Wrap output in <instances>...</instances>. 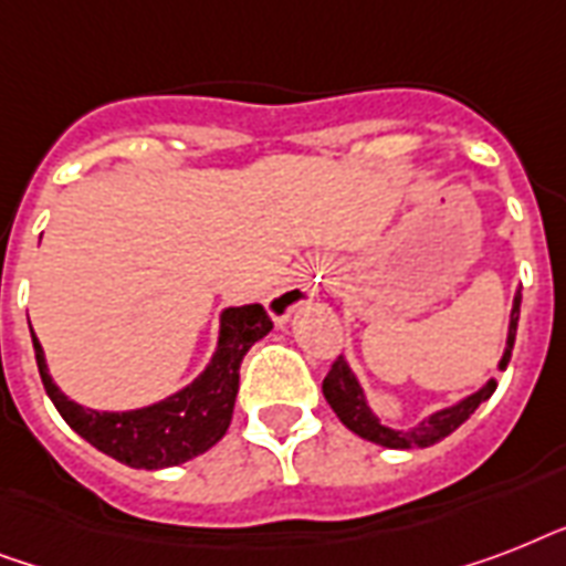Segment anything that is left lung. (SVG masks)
<instances>
[{
  "mask_svg": "<svg viewBox=\"0 0 566 566\" xmlns=\"http://www.w3.org/2000/svg\"><path fill=\"white\" fill-rule=\"evenodd\" d=\"M520 300H523V296H520L517 291V296H514V308H511L509 340H505V353H502L500 370H505L511 361V349H514V337H517ZM493 390H496V381L491 378L488 385H482L475 394L461 399V402L449 405V408H440V411H434L422 422H417L413 429L396 431L390 429V426H385V422H378L376 413L370 411L367 396H364L355 373L349 370V364L344 361V355L332 364V370L323 378V396H326V402L332 405V411L340 417V422H344L346 429L355 431L358 438L370 440V443H378V447L387 449H426L431 447V443H438V440L449 438L461 422L470 420V413H473L479 405L491 399Z\"/></svg>",
  "mask_w": 566,
  "mask_h": 566,
  "instance_id": "8db88e82",
  "label": "left lung"
}]
</instances>
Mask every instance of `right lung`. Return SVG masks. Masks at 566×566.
Segmentation results:
<instances>
[{"label": "right lung", "mask_w": 566, "mask_h": 566, "mask_svg": "<svg viewBox=\"0 0 566 566\" xmlns=\"http://www.w3.org/2000/svg\"><path fill=\"white\" fill-rule=\"evenodd\" d=\"M291 296H296V291L284 293L273 305L291 302ZM270 328L273 319L264 305L226 308L220 317L217 353L211 355L199 378L181 387L179 394L135 411H93L66 399L49 376L43 346L34 332H31V344L49 399L75 434H82L105 455L117 458L119 464L135 470H164L202 455L229 431L240 387V361L249 353V346L261 340Z\"/></svg>", "instance_id": "add662e5"}]
</instances>
